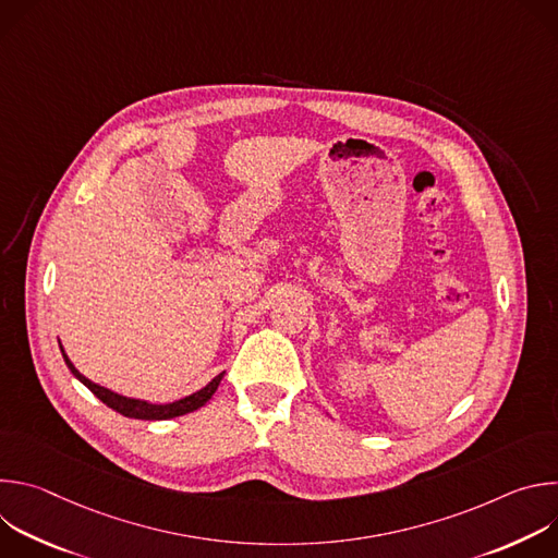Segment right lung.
<instances>
[{"instance_id": "right-lung-1", "label": "right lung", "mask_w": 558, "mask_h": 558, "mask_svg": "<svg viewBox=\"0 0 558 558\" xmlns=\"http://www.w3.org/2000/svg\"><path fill=\"white\" fill-rule=\"evenodd\" d=\"M61 353H63V360H65L68 368L72 371V375H74L78 381H82L84 386H88L106 407H110L112 411L121 413L123 417L147 420V422H161V420L181 417V415L194 413L196 409L205 407V404L211 400V395L216 392V388H218V384H220V379H222V375H225V373H218L207 386H203L201 390H196V392H192V395H187V397H181V400H177V402H170V404H151V402L134 400V397H125V395H119V392H114V390H110V388H106V386L95 384L93 379H88L86 375H82V373H78V371L74 368V364L70 362V357L65 355L63 347H61Z\"/></svg>"}]
</instances>
